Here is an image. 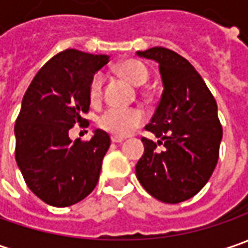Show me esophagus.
Returning a JSON list of instances; mask_svg holds the SVG:
<instances>
[{"label": "esophagus", "mask_w": 248, "mask_h": 248, "mask_svg": "<svg viewBox=\"0 0 248 248\" xmlns=\"http://www.w3.org/2000/svg\"><path fill=\"white\" fill-rule=\"evenodd\" d=\"M124 140V138H121V137H111V142L113 143H121Z\"/></svg>", "instance_id": "obj_1"}]
</instances>
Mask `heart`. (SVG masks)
Returning <instances> with one entry per match:
<instances>
[{
    "instance_id": "obj_1",
    "label": "heart",
    "mask_w": 248,
    "mask_h": 248,
    "mask_svg": "<svg viewBox=\"0 0 248 248\" xmlns=\"http://www.w3.org/2000/svg\"><path fill=\"white\" fill-rule=\"evenodd\" d=\"M120 74L128 80L134 85H142L148 81L149 72L145 64H142L138 61H125L119 64ZM102 85H103V76L100 73H96L92 77L90 84V96L92 100L99 99L102 93ZM145 114L142 110L137 108L129 109H120V108H109L100 114L99 127L116 137H127L135 128L143 123Z\"/></svg>"
}]
</instances>
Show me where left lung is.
I'll return each instance as SVG.
<instances>
[{
	"instance_id": "left-lung-1",
	"label": "left lung",
	"mask_w": 248,
	"mask_h": 248,
	"mask_svg": "<svg viewBox=\"0 0 248 248\" xmlns=\"http://www.w3.org/2000/svg\"><path fill=\"white\" fill-rule=\"evenodd\" d=\"M158 63L163 93L145 127L158 138H142L143 156L135 171L149 195L176 204L197 195L219 157L222 125L213 93L184 56L163 46L137 52ZM157 146H163L158 151Z\"/></svg>"
}]
</instances>
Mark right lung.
Here are the masks:
<instances>
[{
  "label": "right lung",
  "instance_id": "add662e5",
  "mask_svg": "<svg viewBox=\"0 0 248 248\" xmlns=\"http://www.w3.org/2000/svg\"><path fill=\"white\" fill-rule=\"evenodd\" d=\"M108 55L66 49L44 64L24 93L15 123V158L29 189L44 203L69 207L95 189L110 137L95 129L90 140L69 138L74 124L90 110L93 74Z\"/></svg>",
  "mask_w": 248,
  "mask_h": 248
}]
</instances>
